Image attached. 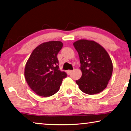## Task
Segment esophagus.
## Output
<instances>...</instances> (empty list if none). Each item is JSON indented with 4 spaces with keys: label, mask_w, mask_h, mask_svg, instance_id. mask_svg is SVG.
<instances>
[{
    "label": "esophagus",
    "mask_w": 131,
    "mask_h": 131,
    "mask_svg": "<svg viewBox=\"0 0 131 131\" xmlns=\"http://www.w3.org/2000/svg\"><path fill=\"white\" fill-rule=\"evenodd\" d=\"M72 72H73V70H67V72H67L68 74H70Z\"/></svg>",
    "instance_id": "obj_1"
}]
</instances>
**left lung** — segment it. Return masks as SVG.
Wrapping results in <instances>:
<instances>
[{"label": "left lung", "instance_id": "1", "mask_svg": "<svg viewBox=\"0 0 131 131\" xmlns=\"http://www.w3.org/2000/svg\"><path fill=\"white\" fill-rule=\"evenodd\" d=\"M73 45L78 52L82 72L80 79L76 80L80 90L88 94L102 92L113 73V63L108 53L94 41L80 39Z\"/></svg>", "mask_w": 131, "mask_h": 131}]
</instances>
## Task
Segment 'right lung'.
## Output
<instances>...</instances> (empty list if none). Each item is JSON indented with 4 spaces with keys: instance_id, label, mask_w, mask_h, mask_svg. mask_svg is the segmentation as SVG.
I'll return each mask as SVG.
<instances>
[{
    "instance_id": "add662e5",
    "label": "right lung",
    "mask_w": 131,
    "mask_h": 131,
    "mask_svg": "<svg viewBox=\"0 0 131 131\" xmlns=\"http://www.w3.org/2000/svg\"><path fill=\"white\" fill-rule=\"evenodd\" d=\"M63 43L52 41L36 48L27 62L24 76L30 88L37 94L49 97L59 90L67 74L59 70L57 55Z\"/></svg>"
}]
</instances>
